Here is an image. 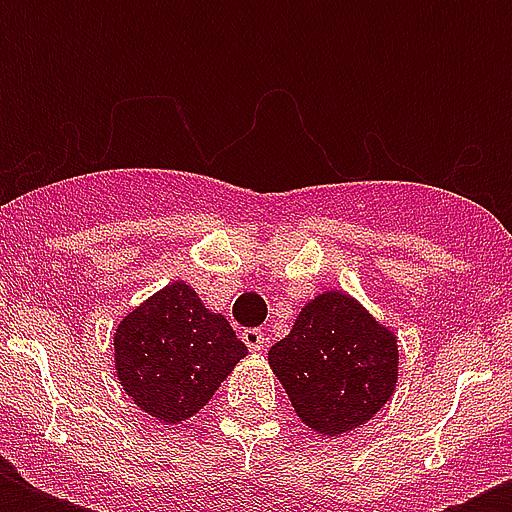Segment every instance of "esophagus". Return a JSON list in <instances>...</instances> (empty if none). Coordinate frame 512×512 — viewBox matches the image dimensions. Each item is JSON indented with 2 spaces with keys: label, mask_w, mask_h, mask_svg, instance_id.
I'll list each match as a JSON object with an SVG mask.
<instances>
[{
  "label": "esophagus",
  "mask_w": 512,
  "mask_h": 512,
  "mask_svg": "<svg viewBox=\"0 0 512 512\" xmlns=\"http://www.w3.org/2000/svg\"><path fill=\"white\" fill-rule=\"evenodd\" d=\"M241 340H244V345H247L249 350L265 348V335L260 329H244V332H241Z\"/></svg>",
  "instance_id": "esophagus-1"
}]
</instances>
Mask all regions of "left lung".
Wrapping results in <instances>:
<instances>
[{"instance_id":"1","label":"left lung","mask_w":512,"mask_h":512,"mask_svg":"<svg viewBox=\"0 0 512 512\" xmlns=\"http://www.w3.org/2000/svg\"><path fill=\"white\" fill-rule=\"evenodd\" d=\"M268 364L297 417L324 436H342L372 420L398 380L396 335L345 292L305 305Z\"/></svg>"}]
</instances>
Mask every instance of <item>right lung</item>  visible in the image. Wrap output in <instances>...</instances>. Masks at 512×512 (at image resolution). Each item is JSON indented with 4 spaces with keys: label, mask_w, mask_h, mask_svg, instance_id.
Instances as JSON below:
<instances>
[{
    "label": "right lung",
    "mask_w": 512,
    "mask_h": 512,
    "mask_svg": "<svg viewBox=\"0 0 512 512\" xmlns=\"http://www.w3.org/2000/svg\"><path fill=\"white\" fill-rule=\"evenodd\" d=\"M244 356L247 345L231 324L209 311L185 281L159 289L114 332L124 393L167 425H180L207 406Z\"/></svg>",
    "instance_id": "1"
}]
</instances>
